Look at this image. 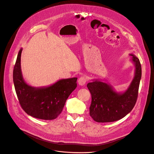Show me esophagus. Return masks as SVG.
<instances>
[{"mask_svg": "<svg viewBox=\"0 0 154 154\" xmlns=\"http://www.w3.org/2000/svg\"><path fill=\"white\" fill-rule=\"evenodd\" d=\"M86 82H87V78H86L85 76H84V75L80 77L79 79V80H78V83H79V84L80 85H82V86L84 85L85 84V83H86Z\"/></svg>", "mask_w": 154, "mask_h": 154, "instance_id": "1", "label": "esophagus"}]
</instances>
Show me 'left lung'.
I'll use <instances>...</instances> for the list:
<instances>
[{
    "label": "left lung",
    "instance_id": "left-lung-1",
    "mask_svg": "<svg viewBox=\"0 0 154 154\" xmlns=\"http://www.w3.org/2000/svg\"><path fill=\"white\" fill-rule=\"evenodd\" d=\"M131 60L136 67L135 75L124 93H117L110 85L95 80L87 84L91 95L90 115L98 122H108L119 120L134 108L138 96L142 75L139 59L132 54Z\"/></svg>",
    "mask_w": 154,
    "mask_h": 154
}]
</instances>
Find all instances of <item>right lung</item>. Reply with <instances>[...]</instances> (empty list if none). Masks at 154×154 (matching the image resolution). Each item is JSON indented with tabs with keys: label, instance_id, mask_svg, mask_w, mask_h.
<instances>
[{
	"label": "right lung",
	"instance_id": "obj_1",
	"mask_svg": "<svg viewBox=\"0 0 154 154\" xmlns=\"http://www.w3.org/2000/svg\"><path fill=\"white\" fill-rule=\"evenodd\" d=\"M22 49L18 52L14 68L13 79L16 94L22 109L34 118L52 120L62 112L66 101L77 87V77L61 79L47 87L29 86L23 80L20 60Z\"/></svg>",
	"mask_w": 154,
	"mask_h": 154
}]
</instances>
